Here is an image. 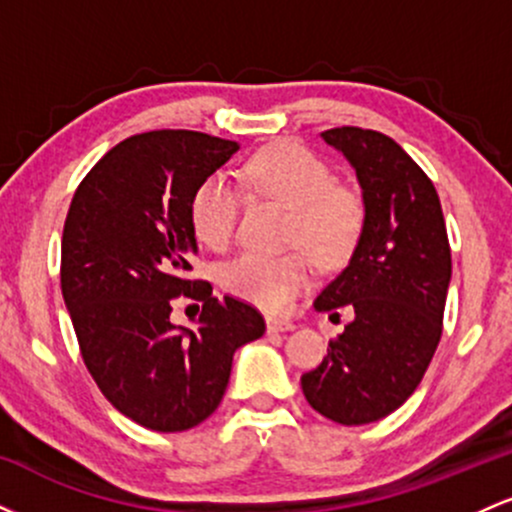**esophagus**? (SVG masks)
I'll use <instances>...</instances> for the list:
<instances>
[{
    "instance_id": "obj_1",
    "label": "esophagus",
    "mask_w": 512,
    "mask_h": 512,
    "mask_svg": "<svg viewBox=\"0 0 512 512\" xmlns=\"http://www.w3.org/2000/svg\"><path fill=\"white\" fill-rule=\"evenodd\" d=\"M267 330L269 332H293V330H296V325H293V322H289V320H279V317H269Z\"/></svg>"
}]
</instances>
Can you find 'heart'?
I'll return each mask as SVG.
<instances>
[{
	"mask_svg": "<svg viewBox=\"0 0 512 512\" xmlns=\"http://www.w3.org/2000/svg\"><path fill=\"white\" fill-rule=\"evenodd\" d=\"M243 180L257 195L291 209L286 243L301 245L320 267H342L361 240L366 209L351 187L337 185L330 166L301 144L264 146L245 163ZM240 195L226 175L214 173L190 197V226L204 248L223 250L236 233ZM308 254V255H309ZM307 255V256H308ZM243 252L221 267V286L267 310H284L310 281V258Z\"/></svg>",
	"mask_w": 512,
	"mask_h": 512,
	"instance_id": "heart-1",
	"label": "heart"
}]
</instances>
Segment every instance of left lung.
I'll return each mask as SVG.
<instances>
[{"mask_svg": "<svg viewBox=\"0 0 512 512\" xmlns=\"http://www.w3.org/2000/svg\"><path fill=\"white\" fill-rule=\"evenodd\" d=\"M322 139L356 170L366 221L349 264L315 298L320 313L346 305L354 320L301 385L322 416L361 426L402 407L436 354L450 243L436 187L395 139L361 127Z\"/></svg>", "mask_w": 512, "mask_h": 512, "instance_id": "8db88e82", "label": "left lung"}]
</instances>
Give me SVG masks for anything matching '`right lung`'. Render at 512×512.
<instances>
[{
	"mask_svg": "<svg viewBox=\"0 0 512 512\" xmlns=\"http://www.w3.org/2000/svg\"><path fill=\"white\" fill-rule=\"evenodd\" d=\"M236 151L190 129L134 134L88 170L69 204L60 279L81 358L105 399L151 431H187L214 414L236 349L264 334L252 305L187 279L190 197ZM178 295L203 301L192 331L169 322Z\"/></svg>",
	"mask_w": 512,
	"mask_h": 512,
	"instance_id": "add662e5",
	"label": "right lung"
}]
</instances>
